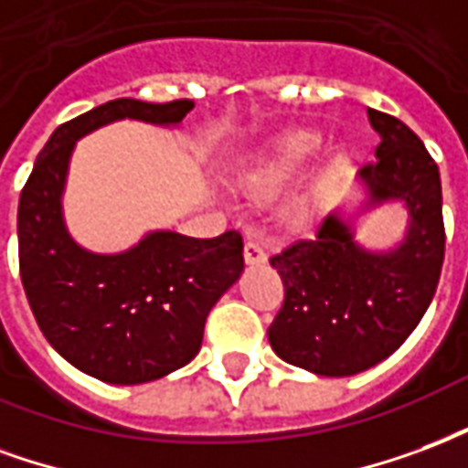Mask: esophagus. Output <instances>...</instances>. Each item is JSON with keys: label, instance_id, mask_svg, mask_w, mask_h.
Segmentation results:
<instances>
[{"label": "esophagus", "instance_id": "1", "mask_svg": "<svg viewBox=\"0 0 468 468\" xmlns=\"http://www.w3.org/2000/svg\"><path fill=\"white\" fill-rule=\"evenodd\" d=\"M244 259H247V264H264L267 261V251H264V247L259 241L249 239L247 244H244Z\"/></svg>", "mask_w": 468, "mask_h": 468}]
</instances>
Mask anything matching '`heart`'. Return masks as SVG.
<instances>
[{"label":"heart","instance_id":"1","mask_svg":"<svg viewBox=\"0 0 468 468\" xmlns=\"http://www.w3.org/2000/svg\"><path fill=\"white\" fill-rule=\"evenodd\" d=\"M319 146H322V139L312 132H296V134L284 136L267 156H261L259 162L241 172V182L247 184L251 192H271L289 174L309 162L319 152Z\"/></svg>","mask_w":468,"mask_h":468}]
</instances>
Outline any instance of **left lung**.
<instances>
[{
  "label": "left lung",
  "instance_id": "8db88e82",
  "mask_svg": "<svg viewBox=\"0 0 468 468\" xmlns=\"http://www.w3.org/2000/svg\"><path fill=\"white\" fill-rule=\"evenodd\" d=\"M369 122L378 134L377 162L361 166L359 179L369 207L404 201V241L369 251L334 211L312 237L269 259L284 282L269 344L276 356L319 377H351L394 354L431 304L444 264L439 166L404 122L377 109Z\"/></svg>",
  "mask_w": 468,
  "mask_h": 468
}]
</instances>
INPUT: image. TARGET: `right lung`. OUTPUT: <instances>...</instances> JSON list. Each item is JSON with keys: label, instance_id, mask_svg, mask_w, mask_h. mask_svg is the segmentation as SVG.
<instances>
[{"label": "right lung", "instance_id": "add662e5", "mask_svg": "<svg viewBox=\"0 0 468 468\" xmlns=\"http://www.w3.org/2000/svg\"><path fill=\"white\" fill-rule=\"evenodd\" d=\"M192 107L114 99L57 126L19 197V274L34 319L71 367L107 384L154 381L199 354L211 306L244 271V241L234 229L214 239L152 231L122 254L87 251L61 217L69 156L99 126H176Z\"/></svg>", "mask_w": 468, "mask_h": 468}]
</instances>
